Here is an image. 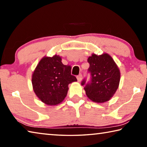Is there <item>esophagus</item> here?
<instances>
[{
    "label": "esophagus",
    "instance_id": "esophagus-1",
    "mask_svg": "<svg viewBox=\"0 0 147 147\" xmlns=\"http://www.w3.org/2000/svg\"><path fill=\"white\" fill-rule=\"evenodd\" d=\"M76 78H77V80H78V82H80L82 81V74H80L79 75L76 76Z\"/></svg>",
    "mask_w": 147,
    "mask_h": 147
}]
</instances>
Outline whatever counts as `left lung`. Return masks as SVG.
<instances>
[{
  "label": "left lung",
  "mask_w": 147,
  "mask_h": 147,
  "mask_svg": "<svg viewBox=\"0 0 147 147\" xmlns=\"http://www.w3.org/2000/svg\"><path fill=\"white\" fill-rule=\"evenodd\" d=\"M88 72L91 80L86 84L84 79L81 84L85 86L86 95L92 101L103 103L110 100L118 89L121 73L115 62L108 54H93L88 59Z\"/></svg>",
  "instance_id": "1"
}]
</instances>
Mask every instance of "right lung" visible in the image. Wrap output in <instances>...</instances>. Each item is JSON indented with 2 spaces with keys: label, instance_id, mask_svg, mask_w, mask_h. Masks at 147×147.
<instances>
[{
  "label": "right lung",
  "instance_id": "right-lung-1",
  "mask_svg": "<svg viewBox=\"0 0 147 147\" xmlns=\"http://www.w3.org/2000/svg\"><path fill=\"white\" fill-rule=\"evenodd\" d=\"M76 81L71 74V67L62 63L58 55L43 57L32 76L34 93L41 101L51 106L61 103L67 94L69 84Z\"/></svg>",
  "mask_w": 147,
  "mask_h": 147
}]
</instances>
